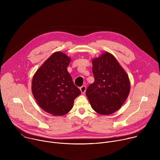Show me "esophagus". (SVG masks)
<instances>
[{
  "label": "esophagus",
  "mask_w": 160,
  "mask_h": 160,
  "mask_svg": "<svg viewBox=\"0 0 160 160\" xmlns=\"http://www.w3.org/2000/svg\"><path fill=\"white\" fill-rule=\"evenodd\" d=\"M80 90L81 92H82V94H84V93L85 92V91H86V86H85V85L82 86V87L80 88Z\"/></svg>",
  "instance_id": "1"
}]
</instances>
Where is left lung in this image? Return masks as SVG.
I'll return each mask as SVG.
<instances>
[{"label": "left lung", "instance_id": "obj_1", "mask_svg": "<svg viewBox=\"0 0 160 160\" xmlns=\"http://www.w3.org/2000/svg\"><path fill=\"white\" fill-rule=\"evenodd\" d=\"M94 82L86 90L93 109L108 115L121 108L130 92V80L124 70L112 54L105 52L92 60Z\"/></svg>", "mask_w": 160, "mask_h": 160}]
</instances>
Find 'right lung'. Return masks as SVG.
Masks as SVG:
<instances>
[{
	"label": "right lung",
	"instance_id": "add662e5",
	"mask_svg": "<svg viewBox=\"0 0 160 160\" xmlns=\"http://www.w3.org/2000/svg\"><path fill=\"white\" fill-rule=\"evenodd\" d=\"M70 58L61 52L52 54L33 76L32 90L38 106L54 116L69 112L81 91L67 70Z\"/></svg>",
	"mask_w": 160,
	"mask_h": 160
}]
</instances>
